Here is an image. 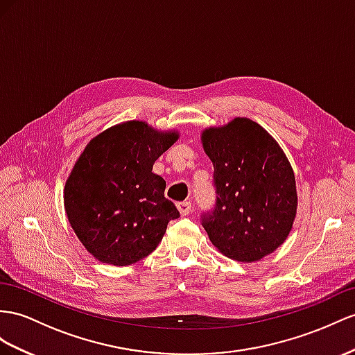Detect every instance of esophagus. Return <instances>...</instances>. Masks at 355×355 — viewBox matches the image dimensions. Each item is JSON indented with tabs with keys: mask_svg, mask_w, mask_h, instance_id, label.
I'll return each instance as SVG.
<instances>
[{
	"mask_svg": "<svg viewBox=\"0 0 355 355\" xmlns=\"http://www.w3.org/2000/svg\"><path fill=\"white\" fill-rule=\"evenodd\" d=\"M178 210L181 213V216H187L190 211H192V204H190L189 201H183V202H178L177 204Z\"/></svg>",
	"mask_w": 355,
	"mask_h": 355,
	"instance_id": "34e87169",
	"label": "esophagus"
}]
</instances>
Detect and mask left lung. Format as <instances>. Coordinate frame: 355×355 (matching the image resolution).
Returning <instances> with one entry per match:
<instances>
[{
    "label": "left lung",
    "instance_id": "1",
    "mask_svg": "<svg viewBox=\"0 0 355 355\" xmlns=\"http://www.w3.org/2000/svg\"><path fill=\"white\" fill-rule=\"evenodd\" d=\"M214 166L216 202L201 225L223 255L259 261L288 237L297 213L293 168L277 142L249 118L202 133Z\"/></svg>",
    "mask_w": 355,
    "mask_h": 355
}]
</instances>
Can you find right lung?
Segmentation results:
<instances>
[{
    "mask_svg": "<svg viewBox=\"0 0 355 355\" xmlns=\"http://www.w3.org/2000/svg\"><path fill=\"white\" fill-rule=\"evenodd\" d=\"M178 138L142 121L111 127L91 139L66 183L71 228L96 259L130 266L156 250L180 211L165 198L153 165Z\"/></svg>",
    "mask_w": 355,
    "mask_h": 355,
    "instance_id": "1",
    "label": "right lung"
}]
</instances>
